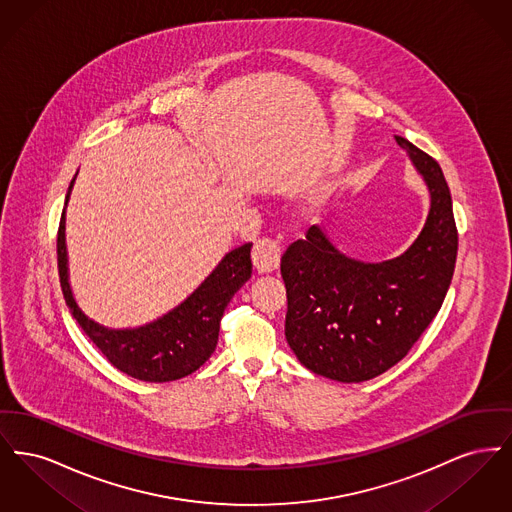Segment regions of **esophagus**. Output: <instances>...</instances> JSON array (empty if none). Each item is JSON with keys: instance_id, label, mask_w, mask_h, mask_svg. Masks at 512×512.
Instances as JSON below:
<instances>
[{"instance_id": "34e87169", "label": "esophagus", "mask_w": 512, "mask_h": 512, "mask_svg": "<svg viewBox=\"0 0 512 512\" xmlns=\"http://www.w3.org/2000/svg\"><path fill=\"white\" fill-rule=\"evenodd\" d=\"M251 259L261 274L274 272L276 268L280 267V245L276 244L274 240L263 238L253 247Z\"/></svg>"}]
</instances>
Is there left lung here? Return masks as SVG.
Instances as JSON below:
<instances>
[{"label": "left lung", "instance_id": "1", "mask_svg": "<svg viewBox=\"0 0 512 512\" xmlns=\"http://www.w3.org/2000/svg\"><path fill=\"white\" fill-rule=\"evenodd\" d=\"M422 176L430 211L407 251L366 263L340 251L320 226L282 257L286 340L299 363L357 384L397 365L438 315L449 290L459 236L443 172L428 153L395 136Z\"/></svg>", "mask_w": 512, "mask_h": 512}]
</instances>
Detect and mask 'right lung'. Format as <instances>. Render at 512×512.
Segmentation results:
<instances>
[{"instance_id": "obj_1", "label": "right lung", "mask_w": 512, "mask_h": 512, "mask_svg": "<svg viewBox=\"0 0 512 512\" xmlns=\"http://www.w3.org/2000/svg\"><path fill=\"white\" fill-rule=\"evenodd\" d=\"M76 174L65 197L57 234L59 280L71 315L109 363L130 378L172 382L192 374L213 355L224 309L234 293L251 278V244L228 251L194 292L163 317L136 328H107L78 307L69 282L65 213Z\"/></svg>"}]
</instances>
